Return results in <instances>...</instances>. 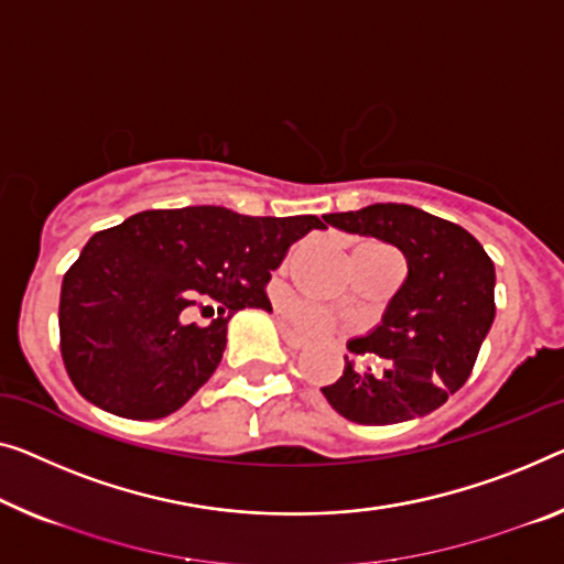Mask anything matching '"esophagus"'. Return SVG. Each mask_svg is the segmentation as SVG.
<instances>
[{"label": "esophagus", "instance_id": "obj_1", "mask_svg": "<svg viewBox=\"0 0 564 564\" xmlns=\"http://www.w3.org/2000/svg\"><path fill=\"white\" fill-rule=\"evenodd\" d=\"M281 334H283V341L289 344L291 349H304L306 347V339L301 334H296V332H291V329H281Z\"/></svg>", "mask_w": 564, "mask_h": 564}]
</instances>
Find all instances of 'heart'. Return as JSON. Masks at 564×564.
I'll return each mask as SVG.
<instances>
[{
  "mask_svg": "<svg viewBox=\"0 0 564 564\" xmlns=\"http://www.w3.org/2000/svg\"><path fill=\"white\" fill-rule=\"evenodd\" d=\"M291 318L301 332L306 334H326L334 326L329 311L318 308L314 304H293Z\"/></svg>",
  "mask_w": 564,
  "mask_h": 564,
  "instance_id": "1",
  "label": "heart"
}]
</instances>
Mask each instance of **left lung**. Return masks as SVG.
Returning a JSON list of instances; mask_svg holds the SVG:
<instances>
[{
    "instance_id": "8db88e82",
    "label": "left lung",
    "mask_w": 564,
    "mask_h": 564,
    "mask_svg": "<svg viewBox=\"0 0 564 564\" xmlns=\"http://www.w3.org/2000/svg\"><path fill=\"white\" fill-rule=\"evenodd\" d=\"M324 220L400 248L408 275L382 324L351 339V355H377L382 372L355 367L322 388L336 413L359 425H392L438 410L464 388L497 314V271L474 235L413 205H369Z\"/></svg>"
}]
</instances>
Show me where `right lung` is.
<instances>
[{"instance_id": "obj_1", "label": "right lung", "mask_w": 564, "mask_h": 564, "mask_svg": "<svg viewBox=\"0 0 564 564\" xmlns=\"http://www.w3.org/2000/svg\"><path fill=\"white\" fill-rule=\"evenodd\" d=\"M324 228L316 215L197 205L147 209L96 232L61 289V355L75 390L119 417L172 415L220 365L235 311H271V271ZM199 297L221 304L207 327L183 322Z\"/></svg>"}]
</instances>
